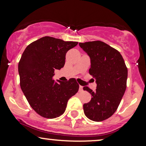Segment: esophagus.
Wrapping results in <instances>:
<instances>
[{"label": "esophagus", "instance_id": "obj_1", "mask_svg": "<svg viewBox=\"0 0 146 146\" xmlns=\"http://www.w3.org/2000/svg\"><path fill=\"white\" fill-rule=\"evenodd\" d=\"M83 91V87H82V86H79V91L80 92H81V91Z\"/></svg>", "mask_w": 146, "mask_h": 146}]
</instances>
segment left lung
Segmentation results:
<instances>
[{"label": "left lung", "instance_id": "8db88e82", "mask_svg": "<svg viewBox=\"0 0 146 146\" xmlns=\"http://www.w3.org/2000/svg\"><path fill=\"white\" fill-rule=\"evenodd\" d=\"M91 58L90 75L96 80L97 89L93 91L84 87L92 95L84 104L85 116L100 122L112 116L116 111L127 88L128 70L120 52L100 40L79 43Z\"/></svg>", "mask_w": 146, "mask_h": 146}]
</instances>
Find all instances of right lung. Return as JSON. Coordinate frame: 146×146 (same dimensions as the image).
Wrapping results in <instances>:
<instances>
[{"instance_id":"right-lung-1","label":"right lung","mask_w":146,"mask_h":146,"mask_svg":"<svg viewBox=\"0 0 146 146\" xmlns=\"http://www.w3.org/2000/svg\"><path fill=\"white\" fill-rule=\"evenodd\" d=\"M78 42L44 36L30 43L18 64L20 87L28 103L38 114L55 118L63 114L68 101L78 92L75 78L55 82V69L64 66L68 51Z\"/></svg>"}]
</instances>
